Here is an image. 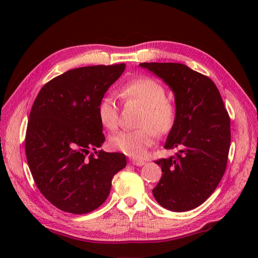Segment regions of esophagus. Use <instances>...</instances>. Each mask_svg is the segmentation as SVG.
Listing matches in <instances>:
<instances>
[{"label":"esophagus","instance_id":"1","mask_svg":"<svg viewBox=\"0 0 258 258\" xmlns=\"http://www.w3.org/2000/svg\"><path fill=\"white\" fill-rule=\"evenodd\" d=\"M131 163H132V165H135V166L141 167V166L145 165V161H143V160H139V159H131Z\"/></svg>","mask_w":258,"mask_h":258}]
</instances>
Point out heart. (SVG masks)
Here are the masks:
<instances>
[{
    "label": "heart",
    "instance_id": "heart-1",
    "mask_svg": "<svg viewBox=\"0 0 258 258\" xmlns=\"http://www.w3.org/2000/svg\"><path fill=\"white\" fill-rule=\"evenodd\" d=\"M120 96L126 102L142 106L139 119V126L142 128L118 132L111 138L110 146L130 157L141 158L154 144L157 134L163 136L172 130L176 108L172 101L166 97L165 87L148 76L138 77L122 85ZM98 114L105 128L115 130L118 127L119 110L112 96H106L100 101Z\"/></svg>",
    "mask_w": 258,
    "mask_h": 258
}]
</instances>
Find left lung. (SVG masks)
I'll list each match as a JSON object with an SVG mask.
<instances>
[{"label":"left lung","instance_id":"1","mask_svg":"<svg viewBox=\"0 0 258 258\" xmlns=\"http://www.w3.org/2000/svg\"><path fill=\"white\" fill-rule=\"evenodd\" d=\"M174 92L176 118L166 150L177 148L170 158L155 162L162 176L153 195L174 212L199 207L212 195L227 167L230 118L213 81L182 63L143 62Z\"/></svg>","mask_w":258,"mask_h":258}]
</instances>
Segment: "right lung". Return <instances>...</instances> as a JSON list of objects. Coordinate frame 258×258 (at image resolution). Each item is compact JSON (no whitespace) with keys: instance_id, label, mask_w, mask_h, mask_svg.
<instances>
[{"instance_id":"1","label":"right lung","mask_w":258,"mask_h":258,"mask_svg":"<svg viewBox=\"0 0 258 258\" xmlns=\"http://www.w3.org/2000/svg\"><path fill=\"white\" fill-rule=\"evenodd\" d=\"M124 68L70 70L46 83L31 108L28 165L43 196L64 212L86 214L98 209L110 194L113 176L127 166L121 153L96 151L105 140L99 103Z\"/></svg>"}]
</instances>
